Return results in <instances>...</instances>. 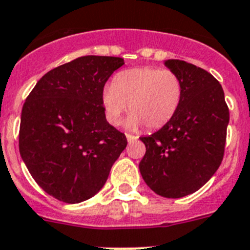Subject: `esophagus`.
Masks as SVG:
<instances>
[{
    "mask_svg": "<svg viewBox=\"0 0 250 250\" xmlns=\"http://www.w3.org/2000/svg\"><path fill=\"white\" fill-rule=\"evenodd\" d=\"M138 137L137 136H132V134H127V141L128 143H133L134 141H137Z\"/></svg>",
    "mask_w": 250,
    "mask_h": 250,
    "instance_id": "34e87169",
    "label": "esophagus"
}]
</instances>
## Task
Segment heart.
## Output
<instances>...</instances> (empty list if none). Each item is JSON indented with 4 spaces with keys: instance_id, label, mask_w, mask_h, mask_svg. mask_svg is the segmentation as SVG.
Wrapping results in <instances>:
<instances>
[{
    "instance_id": "1",
    "label": "heart",
    "mask_w": 250,
    "mask_h": 250,
    "mask_svg": "<svg viewBox=\"0 0 250 250\" xmlns=\"http://www.w3.org/2000/svg\"><path fill=\"white\" fill-rule=\"evenodd\" d=\"M182 99V82L175 71L151 66L119 73L113 85L103 89L102 103L107 121L119 125L129 105L127 127L137 131L164 127L177 112Z\"/></svg>"
}]
</instances>
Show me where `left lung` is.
<instances>
[{
    "mask_svg": "<svg viewBox=\"0 0 250 250\" xmlns=\"http://www.w3.org/2000/svg\"><path fill=\"white\" fill-rule=\"evenodd\" d=\"M165 65L181 79L182 99L170 122L140 138L146 146L140 172L156 194L179 199L203 188L220 166L229 109L211 74L182 60Z\"/></svg>",
    "mask_w": 250,
    "mask_h": 250,
    "instance_id": "left-lung-1",
    "label": "left lung"
}]
</instances>
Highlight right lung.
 <instances>
[{"label": "right lung", "instance_id": "right-lung-1", "mask_svg": "<svg viewBox=\"0 0 250 250\" xmlns=\"http://www.w3.org/2000/svg\"><path fill=\"white\" fill-rule=\"evenodd\" d=\"M123 64L114 56L78 58L45 74L23 104L21 158L58 200L78 204L94 196L127 146L102 103L104 84Z\"/></svg>", "mask_w": 250, "mask_h": 250}]
</instances>
